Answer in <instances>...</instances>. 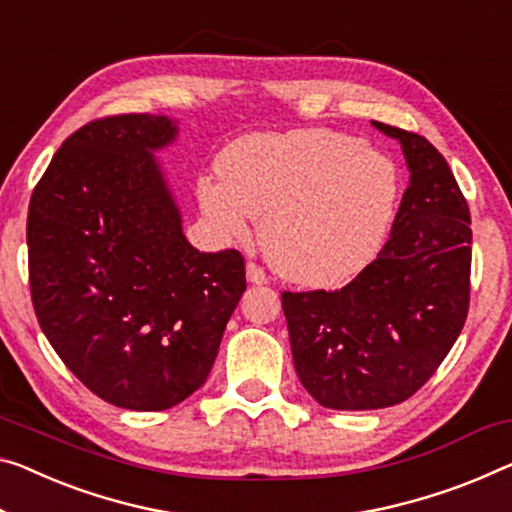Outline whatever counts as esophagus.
<instances>
[{
	"mask_svg": "<svg viewBox=\"0 0 512 512\" xmlns=\"http://www.w3.org/2000/svg\"><path fill=\"white\" fill-rule=\"evenodd\" d=\"M247 281L256 283V286H263V283H267V274L263 267L254 261H249L247 263Z\"/></svg>",
	"mask_w": 512,
	"mask_h": 512,
	"instance_id": "34e87169",
	"label": "esophagus"
}]
</instances>
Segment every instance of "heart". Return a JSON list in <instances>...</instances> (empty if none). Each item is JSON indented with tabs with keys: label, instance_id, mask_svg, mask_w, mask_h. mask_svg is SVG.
<instances>
[{
	"label": "heart",
	"instance_id": "obj_1",
	"mask_svg": "<svg viewBox=\"0 0 512 512\" xmlns=\"http://www.w3.org/2000/svg\"><path fill=\"white\" fill-rule=\"evenodd\" d=\"M199 201L233 240L261 219V247L281 277L338 286L373 261L393 224L400 174L391 157L334 130L251 135L219 157Z\"/></svg>",
	"mask_w": 512,
	"mask_h": 512
}]
</instances>
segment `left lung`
I'll use <instances>...</instances> for the list:
<instances>
[{
  "instance_id": "1",
  "label": "left lung",
  "mask_w": 512,
  "mask_h": 512,
  "mask_svg": "<svg viewBox=\"0 0 512 512\" xmlns=\"http://www.w3.org/2000/svg\"><path fill=\"white\" fill-rule=\"evenodd\" d=\"M373 125L400 141L412 174L391 238L348 286L281 293L297 377L332 410L414 396L469 313L471 217L458 180L426 137Z\"/></svg>"
}]
</instances>
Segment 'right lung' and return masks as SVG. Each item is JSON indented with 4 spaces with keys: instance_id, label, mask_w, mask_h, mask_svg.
<instances>
[{
    "instance_id": "add662e5",
    "label": "right lung",
    "mask_w": 512,
    "mask_h": 512,
    "mask_svg": "<svg viewBox=\"0 0 512 512\" xmlns=\"http://www.w3.org/2000/svg\"><path fill=\"white\" fill-rule=\"evenodd\" d=\"M167 116L114 114L70 135L29 201V290L43 334L86 389L160 412L206 382L247 288L238 249L180 229L153 148Z\"/></svg>"
}]
</instances>
